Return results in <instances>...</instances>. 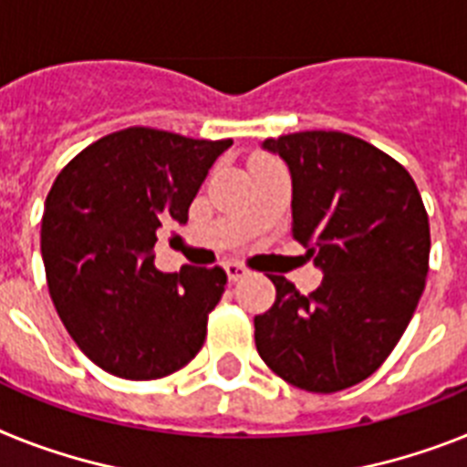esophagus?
Returning <instances> with one entry per match:
<instances>
[{
  "mask_svg": "<svg viewBox=\"0 0 467 467\" xmlns=\"http://www.w3.org/2000/svg\"><path fill=\"white\" fill-rule=\"evenodd\" d=\"M225 273H227V277H230V280L237 282V280H242L244 275H249V268H246V265H242V264H237V261H227Z\"/></svg>",
  "mask_w": 467,
  "mask_h": 467,
  "instance_id": "obj_1",
  "label": "esophagus"
}]
</instances>
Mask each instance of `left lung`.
Listing matches in <instances>:
<instances>
[{
  "label": "left lung",
  "mask_w": 467,
  "mask_h": 467,
  "mask_svg": "<svg viewBox=\"0 0 467 467\" xmlns=\"http://www.w3.org/2000/svg\"><path fill=\"white\" fill-rule=\"evenodd\" d=\"M292 175V237L323 270L308 296L270 275L254 318L258 356L285 382L330 394L378 370L425 289L430 223L409 171L358 137L306 130L265 140Z\"/></svg>",
  "instance_id": "1"
}]
</instances>
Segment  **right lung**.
<instances>
[{
    "instance_id": "right-lung-1",
    "label": "right lung",
    "mask_w": 467,
    "mask_h": 467,
    "mask_svg": "<svg viewBox=\"0 0 467 467\" xmlns=\"http://www.w3.org/2000/svg\"><path fill=\"white\" fill-rule=\"evenodd\" d=\"M230 144L128 128L82 149L54 180L42 215L47 285L73 342L101 370L159 379L199 354L225 270L161 273L156 230L187 223Z\"/></svg>"
}]
</instances>
